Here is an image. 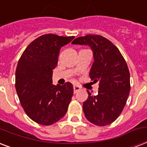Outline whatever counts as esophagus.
<instances>
[{"mask_svg":"<svg viewBox=\"0 0 147 147\" xmlns=\"http://www.w3.org/2000/svg\"><path fill=\"white\" fill-rule=\"evenodd\" d=\"M73 88H74V92L76 93V92H78L79 90H81V88L78 86H76V85H74L73 86Z\"/></svg>","mask_w":147,"mask_h":147,"instance_id":"obj_1","label":"esophagus"}]
</instances>
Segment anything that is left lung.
Here are the masks:
<instances>
[{
	"label": "left lung",
	"instance_id": "8db88e82",
	"mask_svg": "<svg viewBox=\"0 0 147 147\" xmlns=\"http://www.w3.org/2000/svg\"><path fill=\"white\" fill-rule=\"evenodd\" d=\"M71 44L90 47L94 61L89 77L93 82H98L99 86L96 96L87 90L88 96L83 102L84 114L96 126L111 124L122 113L130 91L127 64L119 50L101 35L78 37Z\"/></svg>",
	"mask_w": 147,
	"mask_h": 147
}]
</instances>
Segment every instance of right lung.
Returning a JSON list of instances; mask_svg holds the SVG:
<instances>
[{"label": "right lung", "mask_w": 147, "mask_h": 147, "mask_svg": "<svg viewBox=\"0 0 147 147\" xmlns=\"http://www.w3.org/2000/svg\"><path fill=\"white\" fill-rule=\"evenodd\" d=\"M74 36L48 34L38 37L21 55L15 72V88L25 113L35 123L49 126L65 115L73 96V86L52 84V71L61 47Z\"/></svg>", "instance_id": "add662e5"}]
</instances>
